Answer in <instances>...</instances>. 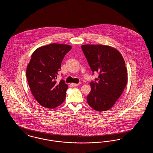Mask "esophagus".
Listing matches in <instances>:
<instances>
[{
	"label": "esophagus",
	"instance_id": "34e87169",
	"mask_svg": "<svg viewBox=\"0 0 153 153\" xmlns=\"http://www.w3.org/2000/svg\"><path fill=\"white\" fill-rule=\"evenodd\" d=\"M80 83H78V84H74V83H72L71 85L73 86V87H76V86H79L80 85Z\"/></svg>",
	"mask_w": 153,
	"mask_h": 153
}]
</instances>
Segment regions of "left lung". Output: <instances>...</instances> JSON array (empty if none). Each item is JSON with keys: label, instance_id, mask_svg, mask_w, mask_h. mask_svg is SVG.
Listing matches in <instances>:
<instances>
[{"label": "left lung", "instance_id": "8db88e82", "mask_svg": "<svg viewBox=\"0 0 153 153\" xmlns=\"http://www.w3.org/2000/svg\"><path fill=\"white\" fill-rule=\"evenodd\" d=\"M81 49L93 72L98 78L90 82L91 91L87 97L88 104L97 111L112 108L127 83V71L120 52L109 46L84 45Z\"/></svg>", "mask_w": 153, "mask_h": 153}]
</instances>
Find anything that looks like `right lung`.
Segmentation results:
<instances>
[{"label": "right lung", "instance_id": "right-lung-1", "mask_svg": "<svg viewBox=\"0 0 153 153\" xmlns=\"http://www.w3.org/2000/svg\"><path fill=\"white\" fill-rule=\"evenodd\" d=\"M72 46L51 44L36 49L26 70L30 89L36 100L45 108H54L64 102L68 88L64 80H56L66 54Z\"/></svg>", "mask_w": 153, "mask_h": 153}]
</instances>
